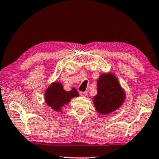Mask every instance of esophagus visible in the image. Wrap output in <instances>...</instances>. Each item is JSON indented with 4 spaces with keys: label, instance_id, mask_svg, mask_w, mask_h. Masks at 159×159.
Returning <instances> with one entry per match:
<instances>
[{
    "label": "esophagus",
    "instance_id": "1",
    "mask_svg": "<svg viewBox=\"0 0 159 159\" xmlns=\"http://www.w3.org/2000/svg\"><path fill=\"white\" fill-rule=\"evenodd\" d=\"M80 95L82 97H85L88 95V93L87 92H80Z\"/></svg>",
    "mask_w": 159,
    "mask_h": 159
}]
</instances>
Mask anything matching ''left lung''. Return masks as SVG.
<instances>
[{"label": "left lung", "instance_id": "obj_1", "mask_svg": "<svg viewBox=\"0 0 159 159\" xmlns=\"http://www.w3.org/2000/svg\"><path fill=\"white\" fill-rule=\"evenodd\" d=\"M93 104L99 114L107 115L119 108L125 99L124 90L114 74H102L98 80Z\"/></svg>", "mask_w": 159, "mask_h": 159}]
</instances>
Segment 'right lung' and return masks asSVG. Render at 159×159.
Segmentation results:
<instances>
[{
	"mask_svg": "<svg viewBox=\"0 0 159 159\" xmlns=\"http://www.w3.org/2000/svg\"><path fill=\"white\" fill-rule=\"evenodd\" d=\"M79 96L76 88L71 90L65 91L61 83L54 82L51 83L45 93V100L47 105L50 107L54 111H61V107L69 104L71 99Z\"/></svg>",
	"mask_w": 159,
	"mask_h": 159,
	"instance_id": "1",
	"label": "right lung"
}]
</instances>
